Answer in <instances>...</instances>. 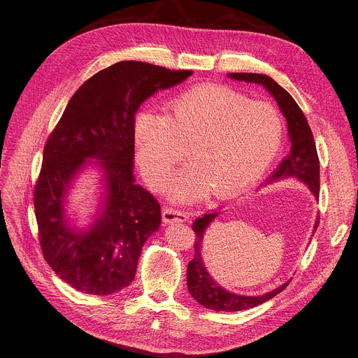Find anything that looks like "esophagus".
Segmentation results:
<instances>
[{
    "label": "esophagus",
    "instance_id": "obj_1",
    "mask_svg": "<svg viewBox=\"0 0 358 358\" xmlns=\"http://www.w3.org/2000/svg\"><path fill=\"white\" fill-rule=\"evenodd\" d=\"M188 220V215L184 211L173 210V208H164L163 210V221L166 224H174V222H185Z\"/></svg>",
    "mask_w": 358,
    "mask_h": 358
}]
</instances>
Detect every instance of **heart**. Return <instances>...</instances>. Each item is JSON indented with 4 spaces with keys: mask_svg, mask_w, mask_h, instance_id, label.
Segmentation results:
<instances>
[{
    "mask_svg": "<svg viewBox=\"0 0 358 358\" xmlns=\"http://www.w3.org/2000/svg\"><path fill=\"white\" fill-rule=\"evenodd\" d=\"M283 138L279 109L224 86H198L177 96L167 116L138 115L136 157L155 187H164L185 156L170 192L189 202L232 195L257 181L271 166Z\"/></svg>",
    "mask_w": 358,
    "mask_h": 358,
    "instance_id": "b5f03b06",
    "label": "heart"
}]
</instances>
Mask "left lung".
Instances as JSON below:
<instances>
[{
    "instance_id": "8db88e82",
    "label": "left lung",
    "mask_w": 358,
    "mask_h": 358,
    "mask_svg": "<svg viewBox=\"0 0 358 358\" xmlns=\"http://www.w3.org/2000/svg\"><path fill=\"white\" fill-rule=\"evenodd\" d=\"M229 79L238 82H248L264 86L271 96L276 100V103L286 119L287 133L290 140V151L287 157L280 163L278 170L271 176L268 184L276 182L286 178H296L297 181L308 185L313 196L319 199L320 191V164L317 157V150L313 138L310 126L306 120L301 109L297 106L294 99L271 76L262 73H228ZM220 213L206 214L196 218L192 228L196 235L194 249L195 257L189 261L187 268V287L189 294L203 308L215 312H239L257 308L266 300L275 297L280 293L292 279L282 283L276 289L264 294H238L222 287L210 273L202 257L203 250V236H206L210 225L218 218ZM319 227V217L315 221L313 232Z\"/></svg>"
}]
</instances>
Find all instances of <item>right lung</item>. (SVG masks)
Here are the masks:
<instances>
[{
  "label": "right lung",
  "instance_id": "right-lung-1",
  "mask_svg": "<svg viewBox=\"0 0 358 358\" xmlns=\"http://www.w3.org/2000/svg\"><path fill=\"white\" fill-rule=\"evenodd\" d=\"M191 75L117 62L76 90L49 136L34 207L43 257L73 289L106 296L133 282L143 245L162 224L159 202L133 174L134 117L148 97ZM90 169L101 174L96 210L80 227L69 196Z\"/></svg>",
  "mask_w": 358,
  "mask_h": 358
}]
</instances>
